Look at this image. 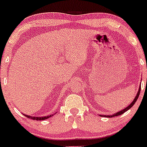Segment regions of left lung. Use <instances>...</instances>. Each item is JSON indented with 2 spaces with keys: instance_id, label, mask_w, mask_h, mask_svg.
Wrapping results in <instances>:
<instances>
[{
  "instance_id": "1",
  "label": "left lung",
  "mask_w": 147,
  "mask_h": 147,
  "mask_svg": "<svg viewBox=\"0 0 147 147\" xmlns=\"http://www.w3.org/2000/svg\"><path fill=\"white\" fill-rule=\"evenodd\" d=\"M140 86L139 88V90H138V92H137V95H136V97H135V98L134 99V100H133L132 102H131V104L130 105H129V106H127V107H126V108H124L123 110H122V111H118L117 112L116 114H112V115H104V117H116V116H119V115H121V114H123L124 112H126L127 111H128V110L130 109V108H131V107H133V105H134L135 103H136V101H137V100L138 99V97H139L140 95ZM102 116V115H101Z\"/></svg>"
}]
</instances>
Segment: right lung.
Returning <instances> with one entry per match:
<instances>
[{
	"label": "right lung",
	"instance_id": "obj_1",
	"mask_svg": "<svg viewBox=\"0 0 147 147\" xmlns=\"http://www.w3.org/2000/svg\"><path fill=\"white\" fill-rule=\"evenodd\" d=\"M26 117H28L30 119H33V120H36V121H43V120H46V119L49 118L50 117H52V115H48V116L46 117H33V116H30V115H26V114H24Z\"/></svg>",
	"mask_w": 147,
	"mask_h": 147
}]
</instances>
